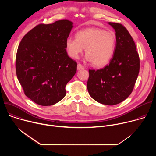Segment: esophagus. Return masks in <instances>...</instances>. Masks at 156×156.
I'll return each instance as SVG.
<instances>
[{"label":"esophagus","instance_id":"obj_1","mask_svg":"<svg viewBox=\"0 0 156 156\" xmlns=\"http://www.w3.org/2000/svg\"><path fill=\"white\" fill-rule=\"evenodd\" d=\"M84 69V66H83V65H82L81 64H80V63L78 64V65H77V69H78V70H82V69Z\"/></svg>","mask_w":156,"mask_h":156}]
</instances>
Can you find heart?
<instances>
[{"instance_id":"1","label":"heart","mask_w":156,"mask_h":156,"mask_svg":"<svg viewBox=\"0 0 156 156\" xmlns=\"http://www.w3.org/2000/svg\"><path fill=\"white\" fill-rule=\"evenodd\" d=\"M75 36L65 41L66 52L72 58H77L85 49L86 60L97 67L107 65L112 59L116 43L113 33L93 27L79 31Z\"/></svg>"}]
</instances>
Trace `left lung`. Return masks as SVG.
<instances>
[{
	"mask_svg": "<svg viewBox=\"0 0 156 156\" xmlns=\"http://www.w3.org/2000/svg\"><path fill=\"white\" fill-rule=\"evenodd\" d=\"M116 36L113 57L101 70H89V94L96 101L114 105L131 93L140 72V58L132 37L121 24L108 22Z\"/></svg>",
	"mask_w": 156,
	"mask_h": 156,
	"instance_id": "8db88e82",
	"label": "left lung"
}]
</instances>
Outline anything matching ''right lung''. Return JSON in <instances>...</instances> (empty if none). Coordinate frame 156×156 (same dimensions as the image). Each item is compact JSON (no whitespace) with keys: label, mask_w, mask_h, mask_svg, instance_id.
<instances>
[{"label":"right lung","mask_w":156,"mask_h":156,"mask_svg":"<svg viewBox=\"0 0 156 156\" xmlns=\"http://www.w3.org/2000/svg\"><path fill=\"white\" fill-rule=\"evenodd\" d=\"M73 27L68 20L40 24L19 44L16 76L25 95L38 105L48 106L60 101L66 95V84L76 72L77 63L65 48Z\"/></svg>","instance_id":"obj_1"}]
</instances>
